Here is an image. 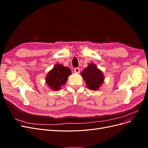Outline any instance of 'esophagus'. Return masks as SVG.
I'll list each match as a JSON object with an SVG mask.
<instances>
[{
	"mask_svg": "<svg viewBox=\"0 0 148 148\" xmlns=\"http://www.w3.org/2000/svg\"><path fill=\"white\" fill-rule=\"evenodd\" d=\"M75 73H79L80 72V69L79 68H75L74 70Z\"/></svg>",
	"mask_w": 148,
	"mask_h": 148,
	"instance_id": "34e87169",
	"label": "esophagus"
}]
</instances>
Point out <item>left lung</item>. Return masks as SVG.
I'll list each match as a JSON object with an SVG mask.
<instances>
[{
    "instance_id": "8db88e82",
    "label": "left lung",
    "mask_w": 148,
    "mask_h": 148,
    "mask_svg": "<svg viewBox=\"0 0 148 148\" xmlns=\"http://www.w3.org/2000/svg\"><path fill=\"white\" fill-rule=\"evenodd\" d=\"M86 83V86L91 90H97L104 82V75L102 71L93 64H89L81 73Z\"/></svg>"
}]
</instances>
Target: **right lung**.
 <instances>
[{"mask_svg": "<svg viewBox=\"0 0 148 148\" xmlns=\"http://www.w3.org/2000/svg\"><path fill=\"white\" fill-rule=\"evenodd\" d=\"M70 69L62 65L57 64L49 71L46 77V83L53 91H59L62 85H64L71 75Z\"/></svg>", "mask_w": 148, "mask_h": 148, "instance_id": "1", "label": "right lung"}]
</instances>
